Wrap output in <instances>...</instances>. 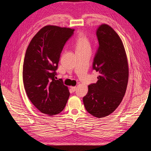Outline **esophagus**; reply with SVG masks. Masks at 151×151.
Masks as SVG:
<instances>
[{
	"mask_svg": "<svg viewBox=\"0 0 151 151\" xmlns=\"http://www.w3.org/2000/svg\"><path fill=\"white\" fill-rule=\"evenodd\" d=\"M70 88H71L72 91H75L76 90V89H77V87L76 86H71Z\"/></svg>",
	"mask_w": 151,
	"mask_h": 151,
	"instance_id": "obj_1",
	"label": "esophagus"
}]
</instances>
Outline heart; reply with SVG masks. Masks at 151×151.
I'll list each match as a JSON object with an SVG mask.
<instances>
[{
	"instance_id": "obj_1",
	"label": "heart",
	"mask_w": 151,
	"mask_h": 151,
	"mask_svg": "<svg viewBox=\"0 0 151 151\" xmlns=\"http://www.w3.org/2000/svg\"><path fill=\"white\" fill-rule=\"evenodd\" d=\"M76 51L91 49L90 41L85 34L81 33L77 36L75 40Z\"/></svg>"
}]
</instances>
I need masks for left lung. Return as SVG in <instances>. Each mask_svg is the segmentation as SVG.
Listing matches in <instances>:
<instances>
[{"label": "left lung", "instance_id": "obj_1", "mask_svg": "<svg viewBox=\"0 0 151 151\" xmlns=\"http://www.w3.org/2000/svg\"><path fill=\"white\" fill-rule=\"evenodd\" d=\"M96 35L99 47L93 68L99 75L96 83L88 86L83 103L87 111L101 118L110 115L121 103L129 72L124 45L116 31L102 24L96 29Z\"/></svg>", "mask_w": 151, "mask_h": 151}]
</instances>
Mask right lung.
<instances>
[{
  "mask_svg": "<svg viewBox=\"0 0 151 151\" xmlns=\"http://www.w3.org/2000/svg\"><path fill=\"white\" fill-rule=\"evenodd\" d=\"M74 29L47 25L32 38L27 48L22 78L27 96L41 113L50 116L64 109L70 93L55 70L65 42Z\"/></svg>",
  "mask_w": 151,
  "mask_h": 151,
  "instance_id": "1",
  "label": "right lung"
}]
</instances>
